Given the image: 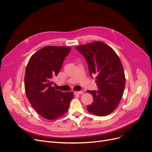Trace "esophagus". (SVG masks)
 Wrapping results in <instances>:
<instances>
[{
	"label": "esophagus",
	"mask_w": 152,
	"mask_h": 152,
	"mask_svg": "<svg viewBox=\"0 0 152 152\" xmlns=\"http://www.w3.org/2000/svg\"><path fill=\"white\" fill-rule=\"evenodd\" d=\"M74 93L75 94H82L84 93V92L83 91H74Z\"/></svg>",
	"instance_id": "esophagus-1"
}]
</instances>
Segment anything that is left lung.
<instances>
[{
	"mask_svg": "<svg viewBox=\"0 0 152 152\" xmlns=\"http://www.w3.org/2000/svg\"><path fill=\"white\" fill-rule=\"evenodd\" d=\"M76 49L85 58L90 75L96 76L99 90L87 91L93 97L88 111L98 116L110 115L118 106L125 86V72L118 56L102 41L80 45Z\"/></svg>",
	"mask_w": 152,
	"mask_h": 152,
	"instance_id": "1",
	"label": "left lung"
}]
</instances>
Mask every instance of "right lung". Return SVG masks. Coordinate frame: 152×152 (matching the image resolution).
<instances>
[{
	"mask_svg": "<svg viewBox=\"0 0 152 152\" xmlns=\"http://www.w3.org/2000/svg\"><path fill=\"white\" fill-rule=\"evenodd\" d=\"M70 47L48 46L32 54L27 64L24 86L34 109L44 118L54 120L68 110L73 93L56 89L52 79L58 75Z\"/></svg>",
	"mask_w": 152,
	"mask_h": 152,
	"instance_id": "add662e5",
	"label": "right lung"
}]
</instances>
